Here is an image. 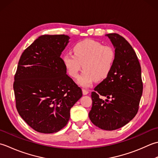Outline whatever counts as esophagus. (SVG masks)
<instances>
[{
    "label": "esophagus",
    "mask_w": 158,
    "mask_h": 158,
    "mask_svg": "<svg viewBox=\"0 0 158 158\" xmlns=\"http://www.w3.org/2000/svg\"><path fill=\"white\" fill-rule=\"evenodd\" d=\"M82 93H83V95H87L89 93V91H88V90H86V89H82Z\"/></svg>",
    "instance_id": "34e87169"
}]
</instances>
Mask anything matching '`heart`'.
<instances>
[{"mask_svg":"<svg viewBox=\"0 0 158 158\" xmlns=\"http://www.w3.org/2000/svg\"><path fill=\"white\" fill-rule=\"evenodd\" d=\"M73 54H64L63 62L72 78H76L83 68L78 83L87 87L94 80L102 81L107 78L113 67L116 52L114 48L102 45L97 41L86 40L73 48Z\"/></svg>","mask_w":158,"mask_h":158,"instance_id":"heart-1","label":"heart"}]
</instances>
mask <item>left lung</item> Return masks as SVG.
Here are the masks:
<instances>
[{
    "label": "left lung",
    "instance_id": "8db88e82",
    "mask_svg": "<svg viewBox=\"0 0 158 158\" xmlns=\"http://www.w3.org/2000/svg\"><path fill=\"white\" fill-rule=\"evenodd\" d=\"M106 36L115 48V61L110 74L91 93L89 116L96 126L110 131L124 126L136 116L143 85L141 67L133 48L120 35ZM102 96L106 98L105 101Z\"/></svg>",
    "mask_w": 158,
    "mask_h": 158
}]
</instances>
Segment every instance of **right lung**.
Wrapping results in <instances>:
<instances>
[{
	"label": "right lung",
	"mask_w": 158,
	"mask_h": 158,
	"mask_svg": "<svg viewBox=\"0 0 158 158\" xmlns=\"http://www.w3.org/2000/svg\"><path fill=\"white\" fill-rule=\"evenodd\" d=\"M65 35H44L25 49L14 76L15 106L34 130L57 132L68 123L82 89L67 74L60 57L69 42Z\"/></svg>",
	"instance_id": "1"
}]
</instances>
